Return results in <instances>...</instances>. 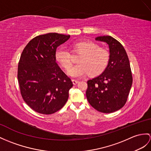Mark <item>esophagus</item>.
<instances>
[{"instance_id":"esophagus-1","label":"esophagus","mask_w":151,"mask_h":151,"mask_svg":"<svg viewBox=\"0 0 151 151\" xmlns=\"http://www.w3.org/2000/svg\"><path fill=\"white\" fill-rule=\"evenodd\" d=\"M72 81L73 84H74V85H76V84H78V83L79 82V81H78V80H76V79H72Z\"/></svg>"}]
</instances>
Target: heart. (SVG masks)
I'll use <instances>...</instances> for the list:
<instances>
[{"instance_id":"b5f03b06","label":"heart","mask_w":151,"mask_h":151,"mask_svg":"<svg viewBox=\"0 0 151 151\" xmlns=\"http://www.w3.org/2000/svg\"><path fill=\"white\" fill-rule=\"evenodd\" d=\"M73 54H81L79 58L78 65L71 69L72 61L71 53L63 47L58 48L55 52V60L68 74L73 78H79L90 74L97 76L103 72L109 61L108 51L99 47L97 43L88 40H81L70 44Z\"/></svg>"}]
</instances>
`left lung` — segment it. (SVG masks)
Here are the masks:
<instances>
[{
    "instance_id": "left-lung-1",
    "label": "left lung",
    "mask_w": 151,
    "mask_h": 151,
    "mask_svg": "<svg viewBox=\"0 0 151 151\" xmlns=\"http://www.w3.org/2000/svg\"><path fill=\"white\" fill-rule=\"evenodd\" d=\"M95 40L108 44L109 61L102 73L88 81L86 95L93 108L110 113L122 108L127 100L133 83L130 63L126 50L116 39L103 36Z\"/></svg>"
}]
</instances>
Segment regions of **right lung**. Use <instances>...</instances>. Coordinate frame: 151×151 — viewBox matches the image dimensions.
<instances>
[{"mask_svg": "<svg viewBox=\"0 0 151 151\" xmlns=\"http://www.w3.org/2000/svg\"><path fill=\"white\" fill-rule=\"evenodd\" d=\"M70 35L48 33L32 39L22 52L18 81L24 101L34 111L50 115L63 107L73 86L55 60L57 47Z\"/></svg>", "mask_w": 151, "mask_h": 151, "instance_id": "1", "label": "right lung"}]
</instances>
